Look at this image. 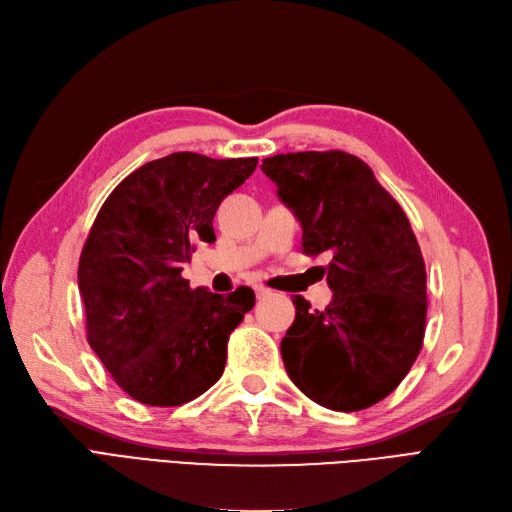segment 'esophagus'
Listing matches in <instances>:
<instances>
[{"label":"esophagus","mask_w":512,"mask_h":512,"mask_svg":"<svg viewBox=\"0 0 512 512\" xmlns=\"http://www.w3.org/2000/svg\"><path fill=\"white\" fill-rule=\"evenodd\" d=\"M255 295H257L259 300H263V298H270V295H272V289L263 287V285H255Z\"/></svg>","instance_id":"1"}]
</instances>
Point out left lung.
<instances>
[{
	"label": "left lung",
	"mask_w": 512,
	"mask_h": 512,
	"mask_svg": "<svg viewBox=\"0 0 512 512\" xmlns=\"http://www.w3.org/2000/svg\"><path fill=\"white\" fill-rule=\"evenodd\" d=\"M261 170L302 225L304 253H329L325 310L295 295L280 342L295 387L325 408H368L402 383L425 334V263L400 204L342 151L263 159Z\"/></svg>",
	"instance_id": "obj_1"
}]
</instances>
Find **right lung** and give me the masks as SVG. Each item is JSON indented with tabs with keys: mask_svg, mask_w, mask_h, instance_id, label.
I'll return each instance as SVG.
<instances>
[{
	"mask_svg": "<svg viewBox=\"0 0 512 512\" xmlns=\"http://www.w3.org/2000/svg\"><path fill=\"white\" fill-rule=\"evenodd\" d=\"M255 168L257 157L172 153L131 172L97 212L78 263L87 340L134 400L180 406L221 378L255 293L191 289L180 272L197 240H217L214 212Z\"/></svg>",
	"mask_w": 512,
	"mask_h": 512,
	"instance_id": "add662e5",
	"label": "right lung"
}]
</instances>
